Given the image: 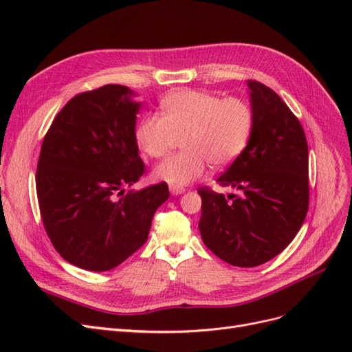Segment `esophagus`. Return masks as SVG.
<instances>
[{
	"label": "esophagus",
	"instance_id": "34e87169",
	"mask_svg": "<svg viewBox=\"0 0 352 352\" xmlns=\"http://www.w3.org/2000/svg\"><path fill=\"white\" fill-rule=\"evenodd\" d=\"M185 192V189L184 188H179V186H170V194L172 195H180V194H184Z\"/></svg>",
	"mask_w": 352,
	"mask_h": 352
}]
</instances>
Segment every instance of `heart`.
<instances>
[{
    "mask_svg": "<svg viewBox=\"0 0 352 352\" xmlns=\"http://www.w3.org/2000/svg\"><path fill=\"white\" fill-rule=\"evenodd\" d=\"M162 116L145 114L136 124L141 151L158 158L177 138L184 151L155 166L154 176L173 186H186L204 176L207 164L225 167L243 150L252 126L248 104L195 89L176 91L160 104Z\"/></svg>",
    "mask_w": 352,
    "mask_h": 352,
    "instance_id": "1",
    "label": "heart"
}]
</instances>
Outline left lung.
Listing matches in <instances>:
<instances>
[{
	"label": "left lung",
	"mask_w": 352,
	"mask_h": 352,
	"mask_svg": "<svg viewBox=\"0 0 352 352\" xmlns=\"http://www.w3.org/2000/svg\"><path fill=\"white\" fill-rule=\"evenodd\" d=\"M248 144L217 179L239 195L198 189L202 242L238 267H255L280 254L308 210V145L300 120L265 85L248 80Z\"/></svg>",
	"instance_id": "8db88e82"
}]
</instances>
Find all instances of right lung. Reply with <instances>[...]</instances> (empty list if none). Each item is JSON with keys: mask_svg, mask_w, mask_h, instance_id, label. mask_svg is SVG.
<instances>
[{"mask_svg": "<svg viewBox=\"0 0 352 352\" xmlns=\"http://www.w3.org/2000/svg\"><path fill=\"white\" fill-rule=\"evenodd\" d=\"M123 85L73 97L52 120L41 146L36 194L47 235L63 258L107 272L148 239L164 182L131 188L144 175L135 124L142 102Z\"/></svg>", "mask_w": 352, "mask_h": 352, "instance_id": "1", "label": "right lung"}]
</instances>
